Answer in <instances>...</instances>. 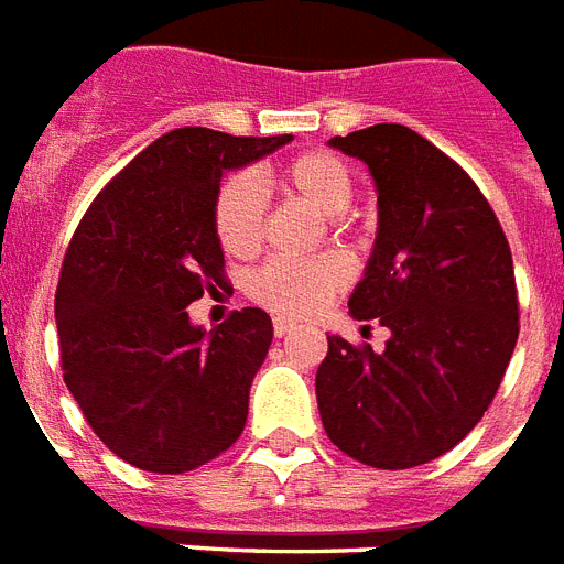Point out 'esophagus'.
Listing matches in <instances>:
<instances>
[{"instance_id":"1","label":"esophagus","mask_w":564,"mask_h":564,"mask_svg":"<svg viewBox=\"0 0 564 564\" xmlns=\"http://www.w3.org/2000/svg\"><path fill=\"white\" fill-rule=\"evenodd\" d=\"M294 328H296L294 319H285V317H276V319H273V335H276V337L291 335Z\"/></svg>"}]
</instances>
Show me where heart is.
Segmentation results:
<instances>
[{
  "instance_id": "heart-1",
  "label": "heart",
  "mask_w": 564,
  "mask_h": 564,
  "mask_svg": "<svg viewBox=\"0 0 564 564\" xmlns=\"http://www.w3.org/2000/svg\"><path fill=\"white\" fill-rule=\"evenodd\" d=\"M276 186L282 188V195L303 200L326 218L349 209L355 197L352 171L346 169L340 156L328 151H311L285 162L276 174ZM261 232L264 200L259 186L247 174H232L224 180L215 197V236L227 253L250 256L259 250ZM346 279L349 264L340 256H323L314 261L273 259L253 273L250 294L279 314L303 317L317 311L337 288H344Z\"/></svg>"
}]
</instances>
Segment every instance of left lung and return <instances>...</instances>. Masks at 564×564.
<instances>
[{"instance_id":"left-lung-1","label":"left lung","mask_w":564,"mask_h":564,"mask_svg":"<svg viewBox=\"0 0 564 564\" xmlns=\"http://www.w3.org/2000/svg\"><path fill=\"white\" fill-rule=\"evenodd\" d=\"M328 145L367 162L378 236L349 296L355 319L390 328L381 352L328 337L317 408L328 440L372 468L452 452L484 419L518 340L510 241L475 180L404 124Z\"/></svg>"}]
</instances>
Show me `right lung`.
<instances>
[{"instance_id": "1", "label": "right lung", "mask_w": 564, "mask_h": 564, "mask_svg": "<svg viewBox=\"0 0 564 564\" xmlns=\"http://www.w3.org/2000/svg\"><path fill=\"white\" fill-rule=\"evenodd\" d=\"M291 139L171 130L98 192L72 236L54 296L63 381L130 466L183 475L245 431L273 323L241 308L206 332L186 305L227 288L215 236L224 171Z\"/></svg>"}]
</instances>
